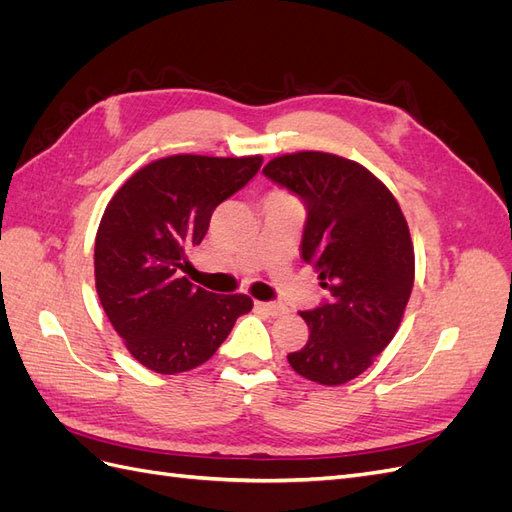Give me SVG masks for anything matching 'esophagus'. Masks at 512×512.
Wrapping results in <instances>:
<instances>
[{"instance_id": "obj_1", "label": "esophagus", "mask_w": 512, "mask_h": 512, "mask_svg": "<svg viewBox=\"0 0 512 512\" xmlns=\"http://www.w3.org/2000/svg\"><path fill=\"white\" fill-rule=\"evenodd\" d=\"M260 312H265V314H269V316H282V314H286V307L282 305V303H269V301H256L254 303Z\"/></svg>"}]
</instances>
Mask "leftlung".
Segmentation results:
<instances>
[{"label":"left lung","instance_id":"1","mask_svg":"<svg viewBox=\"0 0 512 512\" xmlns=\"http://www.w3.org/2000/svg\"><path fill=\"white\" fill-rule=\"evenodd\" d=\"M262 175L303 203L301 256L329 292L301 312L309 339L288 363L312 382L344 384L391 344L404 316L414 284L406 218L380 179L331 153H290Z\"/></svg>","mask_w":512,"mask_h":512}]
</instances>
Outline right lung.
<instances>
[{
  "label": "right lung",
  "instance_id": "1",
  "mask_svg": "<svg viewBox=\"0 0 512 512\" xmlns=\"http://www.w3.org/2000/svg\"><path fill=\"white\" fill-rule=\"evenodd\" d=\"M260 166V156H170L134 173L108 203L96 235V290L130 354L156 374L209 361L252 309L245 294L209 292L179 269L215 207Z\"/></svg>",
  "mask_w": 512,
  "mask_h": 512
}]
</instances>
